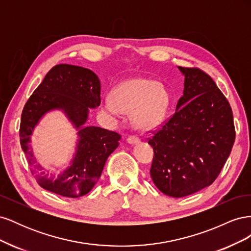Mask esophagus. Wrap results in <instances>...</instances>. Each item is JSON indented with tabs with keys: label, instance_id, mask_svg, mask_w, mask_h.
Masks as SVG:
<instances>
[{
	"label": "esophagus",
	"instance_id": "esophagus-1",
	"mask_svg": "<svg viewBox=\"0 0 251 251\" xmlns=\"http://www.w3.org/2000/svg\"><path fill=\"white\" fill-rule=\"evenodd\" d=\"M126 140L130 144H136V143L140 142V139L138 137H136V136H130V137H128Z\"/></svg>",
	"mask_w": 251,
	"mask_h": 251
}]
</instances>
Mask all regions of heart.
<instances>
[{"instance_id":"obj_1","label":"heart","mask_w":251,"mask_h":251,"mask_svg":"<svg viewBox=\"0 0 251 251\" xmlns=\"http://www.w3.org/2000/svg\"><path fill=\"white\" fill-rule=\"evenodd\" d=\"M169 107V94L160 82L149 78H132L112 91L111 100L101 110L117 119L123 113L132 112V124L140 131H149L163 118Z\"/></svg>"}]
</instances>
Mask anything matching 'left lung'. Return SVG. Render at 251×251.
I'll list each match as a JSON object with an SVG mask.
<instances>
[{"label":"left lung","mask_w":251,"mask_h":251,"mask_svg":"<svg viewBox=\"0 0 251 251\" xmlns=\"http://www.w3.org/2000/svg\"><path fill=\"white\" fill-rule=\"evenodd\" d=\"M184 75L176 112L150 138L151 177L166 196L182 198L209 186L228 158L235 131L230 104L208 74L178 67Z\"/></svg>","instance_id":"1"}]
</instances>
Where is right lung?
Returning a JSON list of instances; mask_svg holds the SVG:
<instances>
[{"label": "right lung", "mask_w": 251, "mask_h": 251, "mask_svg": "<svg viewBox=\"0 0 251 251\" xmlns=\"http://www.w3.org/2000/svg\"><path fill=\"white\" fill-rule=\"evenodd\" d=\"M100 104V81L87 68L60 64L46 74L22 112L21 147L32 175L43 188L68 198L87 195L100 179L108 157L116 150L120 135L100 126H86L89 110ZM62 109L79 131L77 151L71 165L57 176L49 174L33 158L31 135L45 113Z\"/></svg>", "instance_id": "obj_1"}]
</instances>
